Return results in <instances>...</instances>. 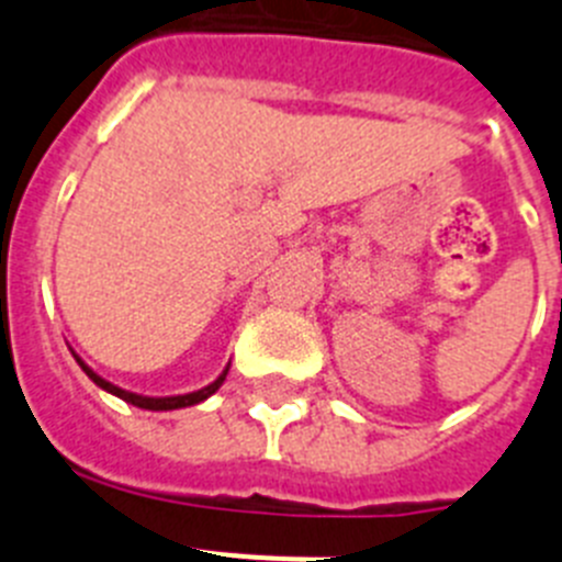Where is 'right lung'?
Segmentation results:
<instances>
[{"label":"right lung","mask_w":562,"mask_h":562,"mask_svg":"<svg viewBox=\"0 0 562 562\" xmlns=\"http://www.w3.org/2000/svg\"><path fill=\"white\" fill-rule=\"evenodd\" d=\"M76 360H78V366H81V369H83V374H87L89 380L95 382L98 389L109 391V394H112V396H121L123 402H128V405H134V408H143V411H177V408H191V405H200V402H205L207 396L220 391V385H222V382H225V376H227V369H231V366H227V369L222 371V374L216 376V380H213L211 385H205V389H200V391H191V394L143 396V394H132V391H126V389H117V385H112V382H109V380H103V376L95 374V371L89 369L87 362H83L78 355H76Z\"/></svg>","instance_id":"1"}]
</instances>
